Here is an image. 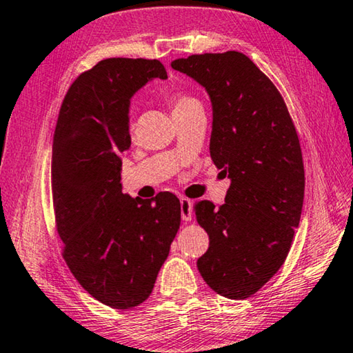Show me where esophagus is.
I'll return each instance as SVG.
<instances>
[{"mask_svg": "<svg viewBox=\"0 0 353 353\" xmlns=\"http://www.w3.org/2000/svg\"><path fill=\"white\" fill-rule=\"evenodd\" d=\"M181 212H182V219L185 223L191 221V216H193V202H191L188 198H181Z\"/></svg>", "mask_w": 353, "mask_h": 353, "instance_id": "1", "label": "esophagus"}]
</instances>
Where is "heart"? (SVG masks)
Listing matches in <instances>:
<instances>
[{
	"label": "heart",
	"mask_w": 353,
	"mask_h": 353,
	"mask_svg": "<svg viewBox=\"0 0 353 353\" xmlns=\"http://www.w3.org/2000/svg\"><path fill=\"white\" fill-rule=\"evenodd\" d=\"M170 103L172 104V112H174V110L183 109V107L191 105V104H199V101L188 97V94H183V93H172V94H170Z\"/></svg>",
	"instance_id": "heart-1"
}]
</instances>
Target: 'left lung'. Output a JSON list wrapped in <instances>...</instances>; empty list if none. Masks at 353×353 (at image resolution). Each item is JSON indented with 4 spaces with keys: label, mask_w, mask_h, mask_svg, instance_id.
<instances>
[{
    "label": "left lung",
    "mask_w": 353,
    "mask_h": 353,
    "mask_svg": "<svg viewBox=\"0 0 353 353\" xmlns=\"http://www.w3.org/2000/svg\"><path fill=\"white\" fill-rule=\"evenodd\" d=\"M171 67L210 97V155L230 179L223 205L194 204L210 238L198 270L218 294L250 297L283 265L301 221L305 171L294 123L276 85L243 52L193 54Z\"/></svg>",
    "instance_id": "obj_1"
}]
</instances>
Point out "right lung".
<instances>
[{
    "instance_id": "add662e5",
    "label": "right lung",
    "mask_w": 353,
    "mask_h": 353,
    "mask_svg": "<svg viewBox=\"0 0 353 353\" xmlns=\"http://www.w3.org/2000/svg\"><path fill=\"white\" fill-rule=\"evenodd\" d=\"M166 79L155 59L112 57L71 83L52 140L51 185L62 255L88 294L128 310L152 292L181 225V202L121 191V154L130 148L129 105L151 79Z\"/></svg>"
}]
</instances>
